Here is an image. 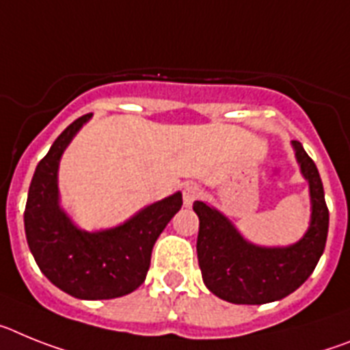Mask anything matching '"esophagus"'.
<instances>
[{"mask_svg":"<svg viewBox=\"0 0 350 350\" xmlns=\"http://www.w3.org/2000/svg\"><path fill=\"white\" fill-rule=\"evenodd\" d=\"M200 197V188L197 187V185L193 183H188L187 187H185L183 190V204L187 206V208H190V206L196 202L197 199Z\"/></svg>","mask_w":350,"mask_h":350,"instance_id":"obj_1","label":"esophagus"}]
</instances>
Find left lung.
<instances>
[{
  "mask_svg": "<svg viewBox=\"0 0 350 350\" xmlns=\"http://www.w3.org/2000/svg\"><path fill=\"white\" fill-rule=\"evenodd\" d=\"M303 179L308 183L310 221L291 245L264 247L248 241L227 215L204 200L193 202L199 217L197 259L206 287L234 305L280 301L301 287L326 247L329 213L314 160L301 142H291Z\"/></svg>",
  "mask_w": 350,
  "mask_h": 350,
  "instance_id": "1",
  "label": "left lung"
}]
</instances>
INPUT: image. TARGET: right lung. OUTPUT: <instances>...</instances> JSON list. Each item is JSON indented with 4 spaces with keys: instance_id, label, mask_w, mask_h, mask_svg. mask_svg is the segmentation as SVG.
<instances>
[{
    "instance_id": "obj_1",
    "label": "right lung",
    "mask_w": 350,
    "mask_h": 350,
    "mask_svg": "<svg viewBox=\"0 0 350 350\" xmlns=\"http://www.w3.org/2000/svg\"><path fill=\"white\" fill-rule=\"evenodd\" d=\"M93 114L68 124L42 158L29 185L24 211L28 247L51 284L77 299H114L146 280L158 236L181 209L183 196L144 206L114 227L86 230L62 206L59 162Z\"/></svg>"
}]
</instances>
